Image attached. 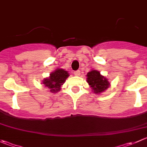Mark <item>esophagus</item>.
<instances>
[{
  "label": "esophagus",
  "instance_id": "esophagus-1",
  "mask_svg": "<svg viewBox=\"0 0 147 147\" xmlns=\"http://www.w3.org/2000/svg\"><path fill=\"white\" fill-rule=\"evenodd\" d=\"M74 75H75V76H79V75H80V70L75 71V72H74Z\"/></svg>",
  "mask_w": 147,
  "mask_h": 147
}]
</instances>
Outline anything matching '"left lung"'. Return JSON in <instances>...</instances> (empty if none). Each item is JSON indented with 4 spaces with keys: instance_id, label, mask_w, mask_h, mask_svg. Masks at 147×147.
<instances>
[{
    "instance_id": "1",
    "label": "left lung",
    "mask_w": 147,
    "mask_h": 147,
    "mask_svg": "<svg viewBox=\"0 0 147 147\" xmlns=\"http://www.w3.org/2000/svg\"><path fill=\"white\" fill-rule=\"evenodd\" d=\"M87 82L95 93L103 92L109 87L110 84L108 80L96 70H92L87 74Z\"/></svg>"
}]
</instances>
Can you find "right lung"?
<instances>
[{
  "label": "right lung",
  "instance_id": "add662e5",
  "mask_svg": "<svg viewBox=\"0 0 147 147\" xmlns=\"http://www.w3.org/2000/svg\"><path fill=\"white\" fill-rule=\"evenodd\" d=\"M68 72L62 69H57L50 74V77L43 80V84L48 87L52 92L59 91L60 86L65 82V80L68 78Z\"/></svg>",
  "mask_w": 147,
  "mask_h": 147
}]
</instances>
